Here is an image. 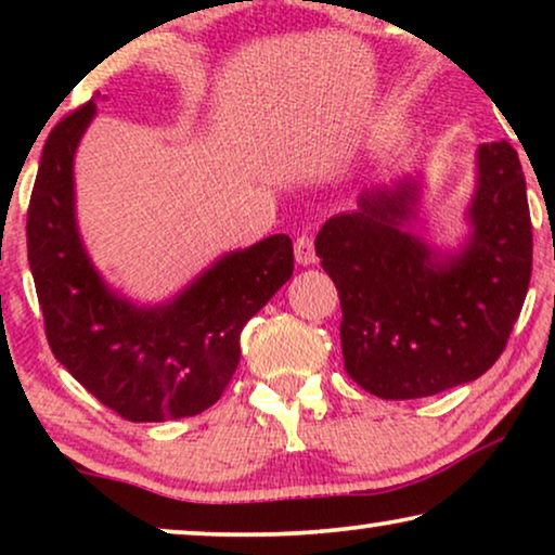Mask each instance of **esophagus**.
<instances>
[{
	"mask_svg": "<svg viewBox=\"0 0 555 555\" xmlns=\"http://www.w3.org/2000/svg\"><path fill=\"white\" fill-rule=\"evenodd\" d=\"M295 260H298L300 264L315 262V242L310 234H300V237L295 240Z\"/></svg>",
	"mask_w": 555,
	"mask_h": 555,
	"instance_id": "esophagus-1",
	"label": "esophagus"
}]
</instances>
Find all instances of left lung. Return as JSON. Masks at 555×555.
<instances>
[{
  "label": "left lung",
  "instance_id": "1",
  "mask_svg": "<svg viewBox=\"0 0 555 555\" xmlns=\"http://www.w3.org/2000/svg\"><path fill=\"white\" fill-rule=\"evenodd\" d=\"M416 184L369 189L331 217L315 255L340 298L346 374L382 399L475 382L505 351L533 270L526 177L507 141L477 151L467 247L439 255L412 232Z\"/></svg>",
  "mask_w": 555,
  "mask_h": 555
}]
</instances>
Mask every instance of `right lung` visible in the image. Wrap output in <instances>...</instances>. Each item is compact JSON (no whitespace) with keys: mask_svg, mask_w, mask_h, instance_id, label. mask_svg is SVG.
I'll use <instances>...</instances> for the list:
<instances>
[{"mask_svg":"<svg viewBox=\"0 0 555 555\" xmlns=\"http://www.w3.org/2000/svg\"><path fill=\"white\" fill-rule=\"evenodd\" d=\"M95 103L52 128L27 207V260L55 359L128 422L202 414L240 363L245 323L293 275L287 234L219 260L166 306L135 308L111 293L75 227L73 156Z\"/></svg>","mask_w":555,"mask_h":555,"instance_id":"obj_1","label":"right lung"}]
</instances>
